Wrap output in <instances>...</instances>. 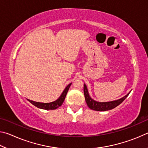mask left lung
<instances>
[{"instance_id": "8db88e82", "label": "left lung", "mask_w": 148, "mask_h": 148, "mask_svg": "<svg viewBox=\"0 0 148 148\" xmlns=\"http://www.w3.org/2000/svg\"><path fill=\"white\" fill-rule=\"evenodd\" d=\"M84 96L85 99H86V103L87 106L90 109L96 110V111H107V110H112L115 108L117 107L118 105H119L121 102L124 101V100L128 97L129 95L130 91L128 94L125 95V97H122V98L119 99L118 100L114 101H110V102H97L96 101H94L93 99L91 98V97L89 96L88 90H87L86 85L84 84Z\"/></svg>"}]
</instances>
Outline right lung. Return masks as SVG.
<instances>
[{"label": "right lung", "mask_w": 148, "mask_h": 148, "mask_svg": "<svg viewBox=\"0 0 148 148\" xmlns=\"http://www.w3.org/2000/svg\"><path fill=\"white\" fill-rule=\"evenodd\" d=\"M71 84H70L66 87V88L64 89L63 92H62V94L61 96L59 97V98L57 100H56V101L49 102V103H43V102L32 101L29 99H27V100H28V101L31 102V104H33L34 106H36L37 108H38L47 110H56L57 108L61 106L62 104V103H63V102L65 99V97H66V95L67 94V92H68L70 87H71Z\"/></svg>", "instance_id": "right-lung-1"}]
</instances>
